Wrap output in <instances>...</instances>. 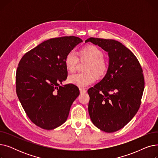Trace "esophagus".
<instances>
[{"mask_svg":"<svg viewBox=\"0 0 158 158\" xmlns=\"http://www.w3.org/2000/svg\"><path fill=\"white\" fill-rule=\"evenodd\" d=\"M79 91H80V93L81 94H85L86 92V89L85 88H79Z\"/></svg>","mask_w":158,"mask_h":158,"instance_id":"obj_1","label":"esophagus"}]
</instances>
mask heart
<instances>
[{
  "instance_id": "1",
  "label": "heart",
  "mask_w": 158,
  "mask_h": 158,
  "mask_svg": "<svg viewBox=\"0 0 158 158\" xmlns=\"http://www.w3.org/2000/svg\"><path fill=\"white\" fill-rule=\"evenodd\" d=\"M80 55L82 60L89 61L86 71L88 72H79L70 75L68 77L70 83L79 87H86L93 84L98 77H102L106 74L108 65L104 59V54L102 50L95 45H88L81 49ZM79 62L77 54L73 51L67 53L64 58L66 69L70 72H73Z\"/></svg>"
}]
</instances>
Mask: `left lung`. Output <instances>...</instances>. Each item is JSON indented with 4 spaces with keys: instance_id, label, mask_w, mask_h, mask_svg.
<instances>
[{
    "instance_id": "obj_1",
    "label": "left lung",
    "mask_w": 158,
    "mask_h": 158,
    "mask_svg": "<svg viewBox=\"0 0 158 158\" xmlns=\"http://www.w3.org/2000/svg\"><path fill=\"white\" fill-rule=\"evenodd\" d=\"M88 42L101 47L109 57L105 76L88 90L90 118L102 131H117L139 110L145 85L143 70L135 54L119 41L89 38Z\"/></svg>"
}]
</instances>
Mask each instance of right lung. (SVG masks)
<instances>
[{"instance_id":"obj_1","label":"right lung","mask_w":158,"mask_h":158,"mask_svg":"<svg viewBox=\"0 0 158 158\" xmlns=\"http://www.w3.org/2000/svg\"><path fill=\"white\" fill-rule=\"evenodd\" d=\"M81 42L76 36L49 39L25 54L19 62L16 94L29 119L41 128L61 126L79 95L76 86L61 84L68 75L65 56Z\"/></svg>"}]
</instances>
